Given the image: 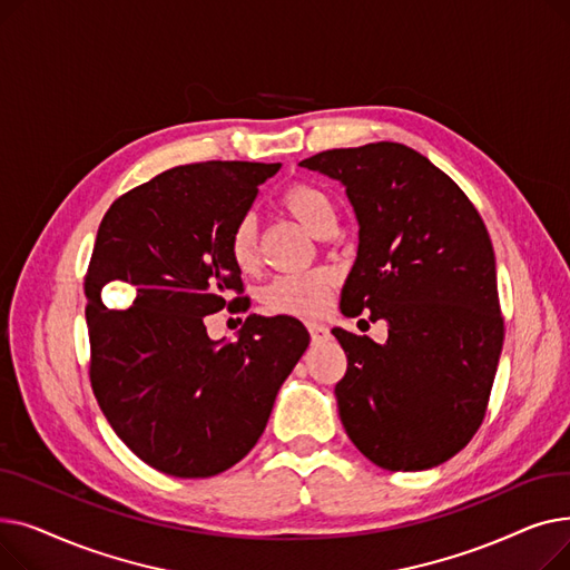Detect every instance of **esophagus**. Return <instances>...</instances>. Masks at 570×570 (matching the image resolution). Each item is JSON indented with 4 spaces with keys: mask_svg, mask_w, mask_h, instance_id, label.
Here are the masks:
<instances>
[{
    "mask_svg": "<svg viewBox=\"0 0 570 570\" xmlns=\"http://www.w3.org/2000/svg\"><path fill=\"white\" fill-rule=\"evenodd\" d=\"M307 331L312 335V342H323L331 337V331H327L323 323H307Z\"/></svg>",
    "mask_w": 570,
    "mask_h": 570,
    "instance_id": "obj_1",
    "label": "esophagus"
}]
</instances>
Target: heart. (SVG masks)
<instances>
[{"label":"heart","mask_w":570,"mask_h":570,"mask_svg":"<svg viewBox=\"0 0 570 570\" xmlns=\"http://www.w3.org/2000/svg\"><path fill=\"white\" fill-rule=\"evenodd\" d=\"M282 207L314 235H325L335 226V205L331 196L312 183H293L282 194ZM256 219L247 215L233 226L228 235V256L233 265L243 273H249L256 265ZM333 284L335 279L327 269H312L305 275H284L265 286L263 305L273 314L314 318L325 309Z\"/></svg>","instance_id":"heart-1"}]
</instances>
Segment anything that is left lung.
Instances as JSON below:
<instances>
[{
    "label": "left lung",
    "instance_id": "1",
    "mask_svg": "<svg viewBox=\"0 0 570 570\" xmlns=\"http://www.w3.org/2000/svg\"><path fill=\"white\" fill-rule=\"evenodd\" d=\"M301 166L340 179L361 224L342 314L387 323L376 344L333 327L346 353L342 425L367 460L423 471L481 428L503 344L490 233L469 196L402 142L325 149Z\"/></svg>",
    "mask_w": 570,
    "mask_h": 570
}]
</instances>
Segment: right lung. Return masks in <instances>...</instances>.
Instances as JSON below:
<instances>
[{
	"instance_id": "obj_1",
	"label": "right lung",
	"mask_w": 570,
	"mask_h": 570,
	"mask_svg": "<svg viewBox=\"0 0 570 570\" xmlns=\"http://www.w3.org/2000/svg\"><path fill=\"white\" fill-rule=\"evenodd\" d=\"M277 170L175 166L119 196L101 219L85 275L89 383L115 434L161 473L209 478L243 460L309 346L293 316L249 314L224 346L205 327L207 314L249 305L228 235ZM119 281L135 288L132 307L108 311L102 286Z\"/></svg>"
}]
</instances>
